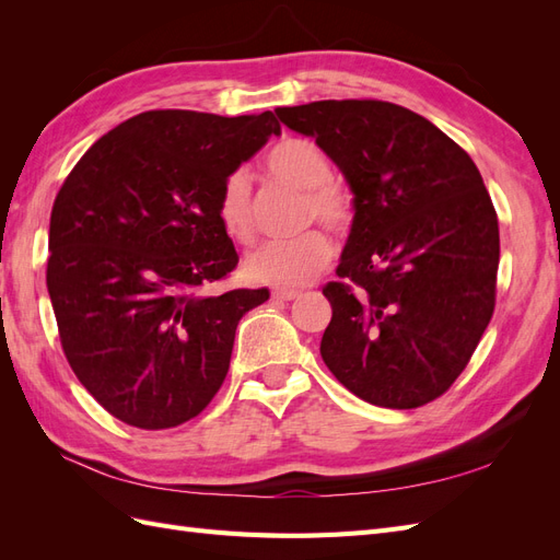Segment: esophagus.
<instances>
[{"mask_svg":"<svg viewBox=\"0 0 560 560\" xmlns=\"http://www.w3.org/2000/svg\"><path fill=\"white\" fill-rule=\"evenodd\" d=\"M299 294H301L299 290H282V287H280V290H273V294H270V296H273L276 301H292Z\"/></svg>","mask_w":560,"mask_h":560,"instance_id":"34e87169","label":"esophagus"}]
</instances>
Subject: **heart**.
<instances>
[{
    "mask_svg": "<svg viewBox=\"0 0 560 560\" xmlns=\"http://www.w3.org/2000/svg\"><path fill=\"white\" fill-rule=\"evenodd\" d=\"M266 171L303 191V222H319L334 233H346L354 219V196L343 182L331 177V163L308 142L290 138L266 156ZM217 219L231 241L249 245L257 235L252 212V184L245 171H233L217 194ZM334 245L322 229H308L296 238L268 241L245 259V273L254 282L296 287L315 278L331 259Z\"/></svg>",
    "mask_w": 560,
    "mask_h": 560,
    "instance_id": "b5f03b06",
    "label": "heart"
}]
</instances>
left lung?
Here are the masks:
<instances>
[{"label":"left lung","mask_w":560,"mask_h":560,"mask_svg":"<svg viewBox=\"0 0 560 560\" xmlns=\"http://www.w3.org/2000/svg\"><path fill=\"white\" fill-rule=\"evenodd\" d=\"M341 167L354 219L322 287L319 352L360 399L418 409L469 364L495 311L500 229L479 167L446 132L383 100L280 107Z\"/></svg>","instance_id":"8db88e82"}]
</instances>
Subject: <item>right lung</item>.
Masks as SVG:
<instances>
[{
    "instance_id": "obj_1",
    "label": "right lung",
    "mask_w": 560,
    "mask_h": 560,
    "mask_svg": "<svg viewBox=\"0 0 560 560\" xmlns=\"http://www.w3.org/2000/svg\"><path fill=\"white\" fill-rule=\"evenodd\" d=\"M280 132L273 112L151 109L103 135L50 210L46 284L67 362L140 430L196 418L222 387L235 327L268 290L200 294L238 266L217 219L229 173Z\"/></svg>"
}]
</instances>
